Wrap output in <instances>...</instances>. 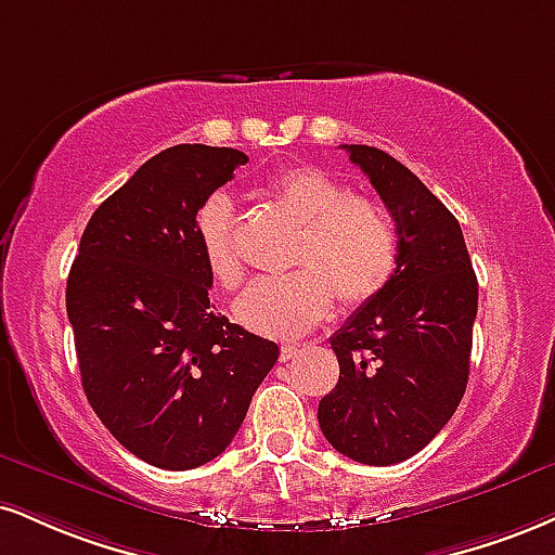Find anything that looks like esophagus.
Returning a JSON list of instances; mask_svg holds the SVG:
<instances>
[{"label": "esophagus", "instance_id": "1", "mask_svg": "<svg viewBox=\"0 0 555 555\" xmlns=\"http://www.w3.org/2000/svg\"><path fill=\"white\" fill-rule=\"evenodd\" d=\"M297 353H299L297 346H282V353H279V359H282V362H292Z\"/></svg>", "mask_w": 555, "mask_h": 555}]
</instances>
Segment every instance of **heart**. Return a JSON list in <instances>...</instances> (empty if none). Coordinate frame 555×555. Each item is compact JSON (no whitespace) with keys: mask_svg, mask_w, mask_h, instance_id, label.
Returning <instances> with one entry per match:
<instances>
[{"mask_svg":"<svg viewBox=\"0 0 555 555\" xmlns=\"http://www.w3.org/2000/svg\"><path fill=\"white\" fill-rule=\"evenodd\" d=\"M279 204L299 222L289 263L295 271L258 279L240 295L235 315L271 338H299L328 318L333 295L362 307L390 284L398 269V230L375 198L351 193L320 168L286 170L271 183ZM196 237L211 279L222 289L243 282L235 243V206L211 193L196 214Z\"/></svg>","mask_w":555,"mask_h":555,"instance_id":"obj_1","label":"heart"}]
</instances>
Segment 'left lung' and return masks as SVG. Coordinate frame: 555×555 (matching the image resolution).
<instances>
[{
    "instance_id": "obj_1",
    "label": "left lung",
    "mask_w": 555,
    "mask_h": 555,
    "mask_svg": "<svg viewBox=\"0 0 555 555\" xmlns=\"http://www.w3.org/2000/svg\"><path fill=\"white\" fill-rule=\"evenodd\" d=\"M398 230V269L331 336L341 377L318 422L341 455L403 463L442 431L465 396L478 282L452 211L396 157L344 144Z\"/></svg>"
}]
</instances>
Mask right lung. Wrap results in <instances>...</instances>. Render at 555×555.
<instances>
[{
    "mask_svg": "<svg viewBox=\"0 0 555 555\" xmlns=\"http://www.w3.org/2000/svg\"><path fill=\"white\" fill-rule=\"evenodd\" d=\"M248 157L178 144L87 222L66 279L85 396L131 455L191 470L222 455L279 346L211 310L196 214Z\"/></svg>",
    "mask_w": 555,
    "mask_h": 555,
    "instance_id": "1",
    "label": "right lung"
}]
</instances>
